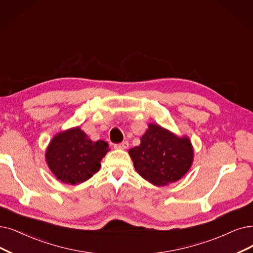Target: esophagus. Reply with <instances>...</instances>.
I'll list each match as a JSON object with an SVG mask.
<instances>
[{
  "instance_id": "esophagus-1",
  "label": "esophagus",
  "mask_w": 253,
  "mask_h": 253,
  "mask_svg": "<svg viewBox=\"0 0 253 253\" xmlns=\"http://www.w3.org/2000/svg\"><path fill=\"white\" fill-rule=\"evenodd\" d=\"M127 147H128L127 141H124V142L114 145V148H116V149H126Z\"/></svg>"
}]
</instances>
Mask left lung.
Segmentation results:
<instances>
[{"label":"left lung","instance_id":"left-lung-1","mask_svg":"<svg viewBox=\"0 0 253 253\" xmlns=\"http://www.w3.org/2000/svg\"><path fill=\"white\" fill-rule=\"evenodd\" d=\"M128 155L140 176L155 186H166L183 177L192 166L194 149L187 136H177L158 124H148L140 145Z\"/></svg>","mask_w":253,"mask_h":253}]
</instances>
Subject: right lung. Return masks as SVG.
I'll return each instance as SVG.
<instances>
[{"label": "right lung", "mask_w": 253, "mask_h": 253, "mask_svg": "<svg viewBox=\"0 0 253 253\" xmlns=\"http://www.w3.org/2000/svg\"><path fill=\"white\" fill-rule=\"evenodd\" d=\"M110 150L104 140L92 141L79 126L54 136L45 150L52 173L64 184L79 185L92 177Z\"/></svg>", "instance_id": "right-lung-1"}]
</instances>
